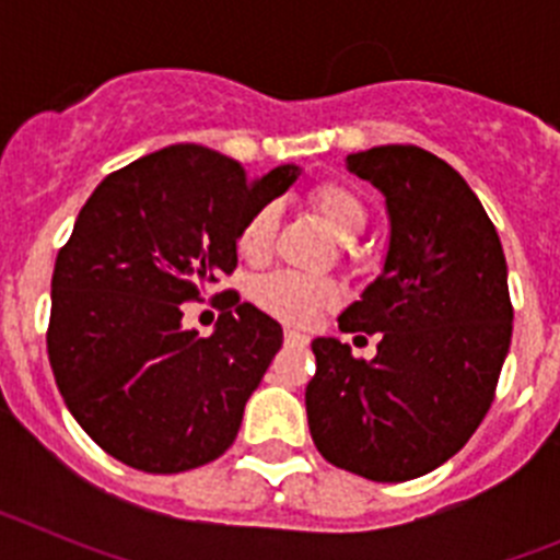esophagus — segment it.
Returning a JSON list of instances; mask_svg holds the SVG:
<instances>
[{
  "mask_svg": "<svg viewBox=\"0 0 560 560\" xmlns=\"http://www.w3.org/2000/svg\"><path fill=\"white\" fill-rule=\"evenodd\" d=\"M285 345H291V348H305L308 345V336L300 334V330H285Z\"/></svg>",
  "mask_w": 560,
  "mask_h": 560,
  "instance_id": "34e87169",
  "label": "esophagus"
}]
</instances>
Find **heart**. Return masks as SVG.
<instances>
[{
    "label": "heart",
    "instance_id": "1",
    "mask_svg": "<svg viewBox=\"0 0 560 560\" xmlns=\"http://www.w3.org/2000/svg\"><path fill=\"white\" fill-rule=\"evenodd\" d=\"M308 201L319 219L339 235L341 241H353L368 226V207L355 190L341 182H323L308 192ZM277 235V207L264 205L252 212L237 232V255L249 264H264L271 255ZM255 303L266 314L291 325H308L319 311L330 308L339 300V289L330 280L296 275V271H275L257 280L252 289Z\"/></svg>",
    "mask_w": 560,
    "mask_h": 560
}]
</instances>
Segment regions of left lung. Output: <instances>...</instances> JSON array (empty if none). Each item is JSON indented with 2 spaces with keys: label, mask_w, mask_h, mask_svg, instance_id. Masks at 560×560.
I'll return each instance as SVG.
<instances>
[{
  "label": "left lung",
  "mask_w": 560,
  "mask_h": 560,
  "mask_svg": "<svg viewBox=\"0 0 560 560\" xmlns=\"http://www.w3.org/2000/svg\"><path fill=\"white\" fill-rule=\"evenodd\" d=\"M389 212L384 269L341 311V334H378L375 359L330 336L311 341L308 429L336 468L373 482L434 471L491 409L513 336L497 226L448 162L418 145L350 153Z\"/></svg>",
  "instance_id": "left-lung-1"
}]
</instances>
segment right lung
Wrapping results in <instances>:
<instances>
[{"instance_id":"1","label":"right lung","mask_w":560,"mask_h":560,"mask_svg":"<svg viewBox=\"0 0 560 560\" xmlns=\"http://www.w3.org/2000/svg\"><path fill=\"white\" fill-rule=\"evenodd\" d=\"M300 176L252 182L241 162L171 145L108 173L56 257L47 353L63 404L114 459L179 474L232 446L283 328L219 294L210 336L182 311L237 266V232Z\"/></svg>"}]
</instances>
